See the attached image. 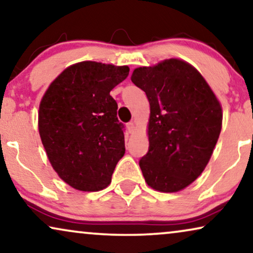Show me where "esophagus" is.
I'll list each match as a JSON object with an SVG mask.
<instances>
[{
    "mask_svg": "<svg viewBox=\"0 0 253 253\" xmlns=\"http://www.w3.org/2000/svg\"><path fill=\"white\" fill-rule=\"evenodd\" d=\"M126 129H127V131H129V133H132L133 131H134V124H133V122H129L126 124Z\"/></svg>",
    "mask_w": 253,
    "mask_h": 253,
    "instance_id": "34e87169",
    "label": "esophagus"
}]
</instances>
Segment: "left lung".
Segmentation results:
<instances>
[{
  "label": "left lung",
  "instance_id": "1",
  "mask_svg": "<svg viewBox=\"0 0 253 253\" xmlns=\"http://www.w3.org/2000/svg\"><path fill=\"white\" fill-rule=\"evenodd\" d=\"M131 81L151 109L150 146L139 160L145 181L158 191H179L209 164L222 126L220 102L203 76L176 58L134 69Z\"/></svg>",
  "mask_w": 253,
  "mask_h": 253
}]
</instances>
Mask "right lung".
Listing matches in <instances>:
<instances>
[{"label":"right lung","mask_w":253,"mask_h":253,"mask_svg":"<svg viewBox=\"0 0 253 253\" xmlns=\"http://www.w3.org/2000/svg\"><path fill=\"white\" fill-rule=\"evenodd\" d=\"M127 67L86 61L62 72L39 107V133L58 176L81 191H99L112 181L126 153L124 126L110 91Z\"/></svg>","instance_id":"right-lung-1"}]
</instances>
